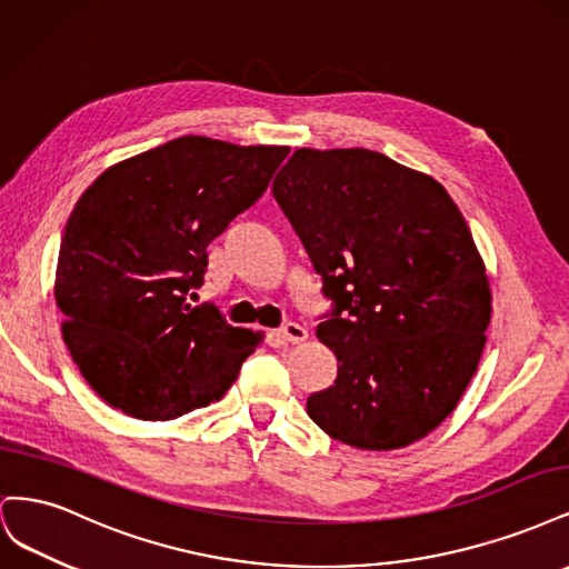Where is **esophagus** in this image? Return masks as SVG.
<instances>
[{"label": "esophagus", "mask_w": 569, "mask_h": 569, "mask_svg": "<svg viewBox=\"0 0 569 569\" xmlns=\"http://www.w3.org/2000/svg\"><path fill=\"white\" fill-rule=\"evenodd\" d=\"M280 337L289 343H301V341H306L308 332H306V327H301L299 322H287V325H282Z\"/></svg>", "instance_id": "esophagus-1"}]
</instances>
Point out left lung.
Masks as SVG:
<instances>
[{
	"label": "left lung",
	"mask_w": 569,
	"mask_h": 569,
	"mask_svg": "<svg viewBox=\"0 0 569 569\" xmlns=\"http://www.w3.org/2000/svg\"><path fill=\"white\" fill-rule=\"evenodd\" d=\"M272 197L332 311L318 339L337 380L306 410L337 441L393 451L437 429L487 343L491 289L449 192L370 149H297Z\"/></svg>",
	"instance_id": "obj_1"
}]
</instances>
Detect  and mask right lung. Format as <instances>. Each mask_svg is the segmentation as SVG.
Returning a JSON list of instances; mask_svg holds the SVG:
<instances>
[{
    "label": "right lung",
    "mask_w": 569,
    "mask_h": 569,
    "mask_svg": "<svg viewBox=\"0 0 569 569\" xmlns=\"http://www.w3.org/2000/svg\"><path fill=\"white\" fill-rule=\"evenodd\" d=\"M289 147L187 134L107 168L78 199L59 249L61 332L88 385L137 420L220 401L261 332L192 306L209 247L263 197Z\"/></svg>",
    "instance_id": "add662e5"
}]
</instances>
